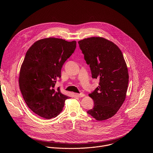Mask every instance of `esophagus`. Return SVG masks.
Masks as SVG:
<instances>
[{
    "label": "esophagus",
    "instance_id": "obj_1",
    "mask_svg": "<svg viewBox=\"0 0 153 153\" xmlns=\"http://www.w3.org/2000/svg\"><path fill=\"white\" fill-rule=\"evenodd\" d=\"M75 95H76V96L77 97H84V96H85V94H82V93L80 94H76Z\"/></svg>",
    "mask_w": 153,
    "mask_h": 153
}]
</instances>
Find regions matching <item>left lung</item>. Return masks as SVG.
Instances as JSON below:
<instances>
[{
    "label": "left lung",
    "instance_id": "left-lung-1",
    "mask_svg": "<svg viewBox=\"0 0 153 153\" xmlns=\"http://www.w3.org/2000/svg\"><path fill=\"white\" fill-rule=\"evenodd\" d=\"M80 49L99 86L89 94L94 101L87 113L102 121L114 117L122 105L128 84V72L123 55L117 45L104 38L92 36L80 40Z\"/></svg>",
    "mask_w": 153,
    "mask_h": 153
}]
</instances>
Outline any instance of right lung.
Masks as SVG:
<instances>
[{"instance_id":"add662e5","label":"right lung","mask_w":153,"mask_h":153,"mask_svg":"<svg viewBox=\"0 0 153 153\" xmlns=\"http://www.w3.org/2000/svg\"><path fill=\"white\" fill-rule=\"evenodd\" d=\"M76 48V41L49 37L34 42L26 52L19 76L25 102L33 112L46 119L57 117L69 97L54 89L66 60Z\"/></svg>"}]
</instances>
